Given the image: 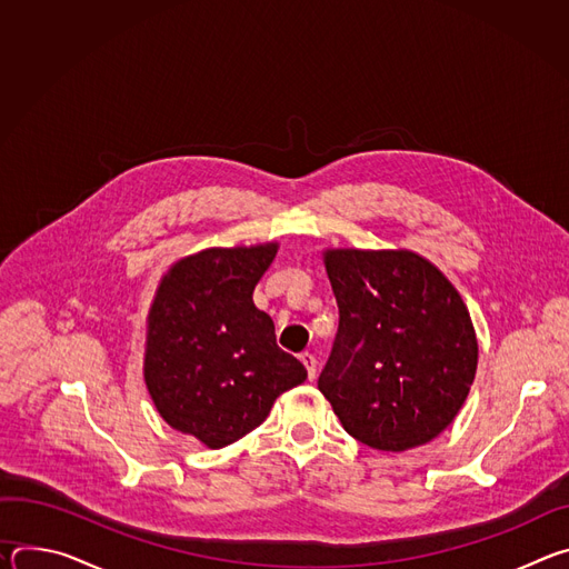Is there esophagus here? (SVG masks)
Returning a JSON list of instances; mask_svg holds the SVG:
<instances>
[{
    "label": "esophagus",
    "instance_id": "obj_1",
    "mask_svg": "<svg viewBox=\"0 0 569 569\" xmlns=\"http://www.w3.org/2000/svg\"><path fill=\"white\" fill-rule=\"evenodd\" d=\"M299 360L303 362V367H306V371H308V378L315 380V376H317V360H315V356L306 351V353L299 356Z\"/></svg>",
    "mask_w": 569,
    "mask_h": 569
}]
</instances>
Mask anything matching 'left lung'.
<instances>
[{"label": "left lung", "instance_id": "left-lung-1", "mask_svg": "<svg viewBox=\"0 0 569 569\" xmlns=\"http://www.w3.org/2000/svg\"><path fill=\"white\" fill-rule=\"evenodd\" d=\"M340 327L317 387L345 430L402 452L439 437L470 391L477 338L443 272L410 250H327Z\"/></svg>", "mask_w": 569, "mask_h": 569}]
</instances>
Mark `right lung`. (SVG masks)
Instances as JSON below:
<instances>
[{
	"instance_id": "obj_1",
	"label": "right lung",
	"mask_w": 569,
	"mask_h": 569,
	"mask_svg": "<svg viewBox=\"0 0 569 569\" xmlns=\"http://www.w3.org/2000/svg\"><path fill=\"white\" fill-rule=\"evenodd\" d=\"M277 250L279 242L209 248L173 263L157 286L143 380L159 417L207 448L259 428L308 376L277 347L272 317L252 299Z\"/></svg>"
}]
</instances>
